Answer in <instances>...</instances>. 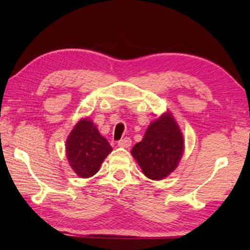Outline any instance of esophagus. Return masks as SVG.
I'll return each mask as SVG.
<instances>
[{"instance_id": "esophagus-1", "label": "esophagus", "mask_w": 250, "mask_h": 250, "mask_svg": "<svg viewBox=\"0 0 250 250\" xmlns=\"http://www.w3.org/2000/svg\"><path fill=\"white\" fill-rule=\"evenodd\" d=\"M132 141L130 140V137H125L118 142V146L119 147H124V148H129L131 146Z\"/></svg>"}]
</instances>
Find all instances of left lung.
<instances>
[{
  "instance_id": "8db88e82",
  "label": "left lung",
  "mask_w": 250,
  "mask_h": 250,
  "mask_svg": "<svg viewBox=\"0 0 250 250\" xmlns=\"http://www.w3.org/2000/svg\"><path fill=\"white\" fill-rule=\"evenodd\" d=\"M183 152L182 131L169 113L151 122L144 139L131 150L143 173L152 180L168 176L177 167Z\"/></svg>"
}]
</instances>
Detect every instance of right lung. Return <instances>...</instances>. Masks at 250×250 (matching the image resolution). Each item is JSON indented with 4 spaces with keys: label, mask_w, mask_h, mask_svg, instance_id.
Returning <instances> with one entry per match:
<instances>
[{
    "label": "right lung",
    "mask_w": 250,
    "mask_h": 250,
    "mask_svg": "<svg viewBox=\"0 0 250 250\" xmlns=\"http://www.w3.org/2000/svg\"><path fill=\"white\" fill-rule=\"evenodd\" d=\"M66 157L73 171L82 178L97 173L113 148L89 118L79 120L66 140Z\"/></svg>",
    "instance_id": "1"
}]
</instances>
